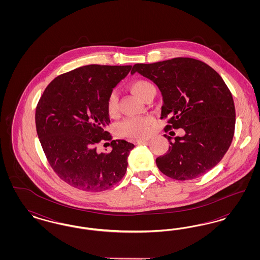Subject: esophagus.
I'll list each match as a JSON object with an SVG mask.
<instances>
[{
	"label": "esophagus",
	"mask_w": 260,
	"mask_h": 260,
	"mask_svg": "<svg viewBox=\"0 0 260 260\" xmlns=\"http://www.w3.org/2000/svg\"><path fill=\"white\" fill-rule=\"evenodd\" d=\"M149 139H138V140H135L134 142H135V144L136 145H138V144H143V143H145V142H147Z\"/></svg>",
	"instance_id": "obj_1"
}]
</instances>
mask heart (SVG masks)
I'll list each match as a JSON object with an SVG mask.
<instances>
[{
	"label": "heart",
	"instance_id": "1",
	"mask_svg": "<svg viewBox=\"0 0 260 260\" xmlns=\"http://www.w3.org/2000/svg\"><path fill=\"white\" fill-rule=\"evenodd\" d=\"M129 90L138 99L143 96L153 89L154 87L145 80H136L128 85ZM108 112L115 114L118 109V98L115 93H111L107 102ZM153 123L150 117H133L127 118L117 124V132L120 136L128 137L131 139H138L147 136L150 133V124Z\"/></svg>",
	"mask_w": 260,
	"mask_h": 260
}]
</instances>
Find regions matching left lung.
Wrapping results in <instances>:
<instances>
[{"label":"left lung","instance_id":"obj_1","mask_svg":"<svg viewBox=\"0 0 260 260\" xmlns=\"http://www.w3.org/2000/svg\"><path fill=\"white\" fill-rule=\"evenodd\" d=\"M136 72L161 91V119L170 117L165 132H185L173 141L165 135L171 146L156 159L159 170L176 180L208 173L221 161L235 131L234 100L220 75L205 62L189 57L137 63L131 74Z\"/></svg>","mask_w":260,"mask_h":260}]
</instances>
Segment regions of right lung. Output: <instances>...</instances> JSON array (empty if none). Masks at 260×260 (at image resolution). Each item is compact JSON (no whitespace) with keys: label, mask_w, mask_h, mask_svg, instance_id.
<instances>
[{"label":"right lung","mask_w":260,"mask_h":260,"mask_svg":"<svg viewBox=\"0 0 260 260\" xmlns=\"http://www.w3.org/2000/svg\"><path fill=\"white\" fill-rule=\"evenodd\" d=\"M131 65L89 64L56 77L46 87L36 108V128L52 170L63 181L84 191H104L126 172L135 145L112 140L111 152L99 153L110 123L107 102Z\"/></svg>","instance_id":"obj_1"}]
</instances>
